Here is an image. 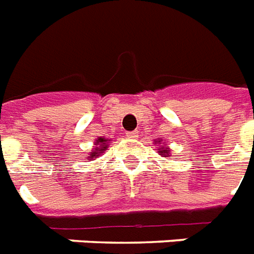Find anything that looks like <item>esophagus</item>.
<instances>
[{
    "label": "esophagus",
    "mask_w": 254,
    "mask_h": 254,
    "mask_svg": "<svg viewBox=\"0 0 254 254\" xmlns=\"http://www.w3.org/2000/svg\"><path fill=\"white\" fill-rule=\"evenodd\" d=\"M127 138L137 139V138H138V131H137V130H134V131H127Z\"/></svg>",
    "instance_id": "obj_1"
}]
</instances>
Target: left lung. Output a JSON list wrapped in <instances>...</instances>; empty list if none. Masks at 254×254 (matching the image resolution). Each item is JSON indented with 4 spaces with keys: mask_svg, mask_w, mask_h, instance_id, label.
Returning a JSON list of instances; mask_svg holds the SVG:
<instances>
[{
    "mask_svg": "<svg viewBox=\"0 0 254 254\" xmlns=\"http://www.w3.org/2000/svg\"><path fill=\"white\" fill-rule=\"evenodd\" d=\"M154 143L158 146L159 155H162V157H171V153H170L171 149L167 146V143H162V139H154Z\"/></svg>",
    "mask_w": 254,
    "mask_h": 254,
    "instance_id": "1",
    "label": "left lung"
}]
</instances>
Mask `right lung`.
I'll return each mask as SVG.
<instances>
[{"label": "right lung", "instance_id": "right-lung-1", "mask_svg": "<svg viewBox=\"0 0 254 254\" xmlns=\"http://www.w3.org/2000/svg\"><path fill=\"white\" fill-rule=\"evenodd\" d=\"M109 141L112 139L104 138V137H97V139H95V147L92 149V151L87 155V161H93L100 155H103V151H105L109 147Z\"/></svg>", "mask_w": 254, "mask_h": 254}]
</instances>
